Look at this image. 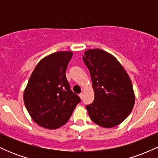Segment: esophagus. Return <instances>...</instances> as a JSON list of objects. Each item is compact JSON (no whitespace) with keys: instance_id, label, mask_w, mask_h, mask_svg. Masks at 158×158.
I'll list each match as a JSON object with an SVG mask.
<instances>
[{"instance_id":"esophagus-1","label":"esophagus","mask_w":158,"mask_h":158,"mask_svg":"<svg viewBox=\"0 0 158 158\" xmlns=\"http://www.w3.org/2000/svg\"><path fill=\"white\" fill-rule=\"evenodd\" d=\"M79 97L81 98V99H82L83 98V93H81V94H79Z\"/></svg>"}]
</instances>
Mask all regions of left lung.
I'll return each instance as SVG.
<instances>
[{"mask_svg":"<svg viewBox=\"0 0 158 158\" xmlns=\"http://www.w3.org/2000/svg\"><path fill=\"white\" fill-rule=\"evenodd\" d=\"M89 70L94 100L87 105L90 118L104 128H112L126 119L133 109L135 97L131 79L114 56L102 50L84 52Z\"/></svg>","mask_w":158,"mask_h":158,"instance_id":"1","label":"left lung"}]
</instances>
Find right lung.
Returning <instances> with one entry per match:
<instances>
[{
	"label": "right lung",
	"mask_w": 158,
	"mask_h": 158,
	"mask_svg": "<svg viewBox=\"0 0 158 158\" xmlns=\"http://www.w3.org/2000/svg\"><path fill=\"white\" fill-rule=\"evenodd\" d=\"M72 52H56L36 65L23 93V102L40 126L55 129L64 125L81 99L70 90L66 78Z\"/></svg>",
	"instance_id": "right-lung-1"
}]
</instances>
